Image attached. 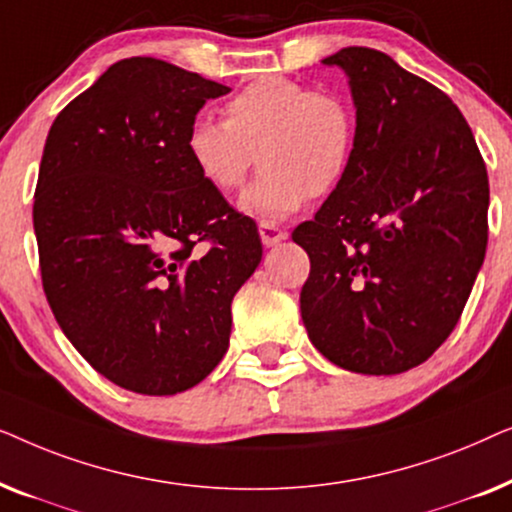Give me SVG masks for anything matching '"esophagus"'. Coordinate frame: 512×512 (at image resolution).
<instances>
[{
    "label": "esophagus",
    "mask_w": 512,
    "mask_h": 512,
    "mask_svg": "<svg viewBox=\"0 0 512 512\" xmlns=\"http://www.w3.org/2000/svg\"><path fill=\"white\" fill-rule=\"evenodd\" d=\"M258 235H261V242L265 247H275V244L286 240V230L272 226V223H261L258 226Z\"/></svg>",
    "instance_id": "34e87169"
}]
</instances>
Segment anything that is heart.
<instances>
[{"label": "heart", "instance_id": "1", "mask_svg": "<svg viewBox=\"0 0 512 512\" xmlns=\"http://www.w3.org/2000/svg\"><path fill=\"white\" fill-rule=\"evenodd\" d=\"M354 146L349 104L286 76L249 83L226 104V121L198 116L186 132L188 160L219 193L242 186L258 151L263 172L242 195L240 209L265 223L289 219L310 195L335 191Z\"/></svg>", "mask_w": 512, "mask_h": 512}]
</instances>
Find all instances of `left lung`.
<instances>
[{"mask_svg":"<svg viewBox=\"0 0 512 512\" xmlns=\"http://www.w3.org/2000/svg\"><path fill=\"white\" fill-rule=\"evenodd\" d=\"M345 72L354 158L340 186L293 230L310 256L300 314L335 366L398 375L447 340L487 249V170L443 90L373 48L321 60Z\"/></svg>","mask_w":512,"mask_h":512,"instance_id":"8db88e82","label":"left lung"}]
</instances>
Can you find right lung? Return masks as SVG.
<instances>
[{"label": "right lung", "instance_id": "1", "mask_svg": "<svg viewBox=\"0 0 512 512\" xmlns=\"http://www.w3.org/2000/svg\"><path fill=\"white\" fill-rule=\"evenodd\" d=\"M228 93L170 62L121 60L46 137L32 216L48 305L76 352L137 394H179L219 366L230 303L263 258L256 223L186 156L188 125Z\"/></svg>", "mask_w": 512, "mask_h": 512}]
</instances>
